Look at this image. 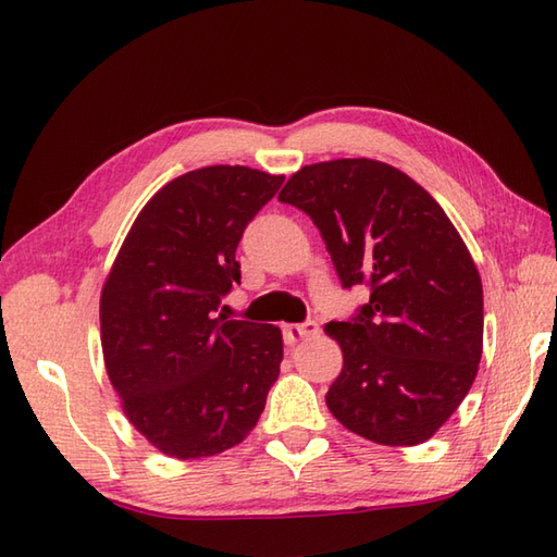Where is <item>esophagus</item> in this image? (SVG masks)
Instances as JSON below:
<instances>
[{"instance_id":"34e87169","label":"esophagus","mask_w":557,"mask_h":557,"mask_svg":"<svg viewBox=\"0 0 557 557\" xmlns=\"http://www.w3.org/2000/svg\"><path fill=\"white\" fill-rule=\"evenodd\" d=\"M321 333V327H318L315 321H306V323H294V325H285V339L287 345H297L301 339H309L315 337Z\"/></svg>"}]
</instances>
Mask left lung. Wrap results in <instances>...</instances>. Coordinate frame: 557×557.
I'll list each match as a JSON object with an SVG mask.
<instances>
[{
  "instance_id": "8db88e82",
  "label": "left lung",
  "mask_w": 557,
  "mask_h": 557,
  "mask_svg": "<svg viewBox=\"0 0 557 557\" xmlns=\"http://www.w3.org/2000/svg\"><path fill=\"white\" fill-rule=\"evenodd\" d=\"M280 200L321 230L342 287L371 289L349 321L325 325L345 359L327 409L373 443H425L483 349L481 277L455 224L411 176L369 158L306 164Z\"/></svg>"
}]
</instances>
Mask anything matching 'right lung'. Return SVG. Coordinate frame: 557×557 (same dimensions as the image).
Here are the masks:
<instances>
[{
	"label": "right lung",
	"instance_id": "right-lung-1",
	"mask_svg": "<svg viewBox=\"0 0 557 557\" xmlns=\"http://www.w3.org/2000/svg\"><path fill=\"white\" fill-rule=\"evenodd\" d=\"M285 176L215 164L176 176L140 210L100 297L102 354L126 419L176 459L239 445L280 375L275 325L227 321L244 230Z\"/></svg>",
	"mask_w": 557,
	"mask_h": 557
}]
</instances>
